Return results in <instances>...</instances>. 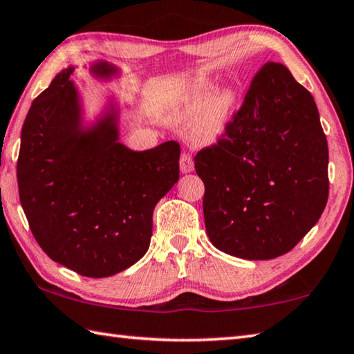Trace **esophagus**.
Returning a JSON list of instances; mask_svg holds the SVG:
<instances>
[{"label": "esophagus", "instance_id": "1", "mask_svg": "<svg viewBox=\"0 0 354 354\" xmlns=\"http://www.w3.org/2000/svg\"><path fill=\"white\" fill-rule=\"evenodd\" d=\"M180 171L183 174L194 171V162H192V157L189 154H182V157H180Z\"/></svg>", "mask_w": 354, "mask_h": 354}]
</instances>
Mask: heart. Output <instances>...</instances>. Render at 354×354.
Returning a JSON list of instances; mask_svg holds the SVG:
<instances>
[{
  "label": "heart",
  "instance_id": "heart-1",
  "mask_svg": "<svg viewBox=\"0 0 354 354\" xmlns=\"http://www.w3.org/2000/svg\"><path fill=\"white\" fill-rule=\"evenodd\" d=\"M216 86L214 80L200 77L178 92L171 108V120L176 124H188L196 120L191 137L202 146L216 145L223 138L236 111V89L225 88L209 98Z\"/></svg>",
  "mask_w": 354,
  "mask_h": 354
}]
</instances>
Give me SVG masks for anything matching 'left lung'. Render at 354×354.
Returning a JSON list of instances; mask_svg holds the SVG:
<instances>
[{
    "instance_id": "left-lung-1",
    "label": "left lung",
    "mask_w": 354,
    "mask_h": 354,
    "mask_svg": "<svg viewBox=\"0 0 354 354\" xmlns=\"http://www.w3.org/2000/svg\"><path fill=\"white\" fill-rule=\"evenodd\" d=\"M194 162L206 232L230 256H282L325 209L328 145L317 106L281 63L259 71L226 137Z\"/></svg>"
}]
</instances>
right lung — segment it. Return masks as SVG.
I'll list each match as a JSON object with an SVG mask.
<instances>
[{
    "label": "right lung",
    "instance_id": "obj_1",
    "mask_svg": "<svg viewBox=\"0 0 354 354\" xmlns=\"http://www.w3.org/2000/svg\"><path fill=\"white\" fill-rule=\"evenodd\" d=\"M59 71L30 106L17 165L19 202L32 234L53 262L86 277H109L142 259L152 237V212L178 180L174 140L148 151L120 142L128 104L108 94L86 117L84 97ZM102 83L123 71L104 59L83 66Z\"/></svg>",
    "mask_w": 354,
    "mask_h": 354
}]
</instances>
